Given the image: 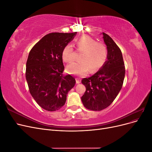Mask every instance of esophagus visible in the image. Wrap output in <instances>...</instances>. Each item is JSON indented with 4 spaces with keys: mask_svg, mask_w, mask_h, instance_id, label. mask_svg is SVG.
<instances>
[{
    "mask_svg": "<svg viewBox=\"0 0 152 152\" xmlns=\"http://www.w3.org/2000/svg\"><path fill=\"white\" fill-rule=\"evenodd\" d=\"M80 82H81L80 79H78V78H77V79H76V82H77V84L80 83Z\"/></svg>",
    "mask_w": 152,
    "mask_h": 152,
    "instance_id": "34e87169",
    "label": "esophagus"
}]
</instances>
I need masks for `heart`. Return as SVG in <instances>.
Wrapping results in <instances>:
<instances>
[{"mask_svg": "<svg viewBox=\"0 0 152 152\" xmlns=\"http://www.w3.org/2000/svg\"><path fill=\"white\" fill-rule=\"evenodd\" d=\"M77 50L82 53L79 62L72 63L67 68V72L70 74L84 75L90 70L94 73L102 68L107 61L108 50L105 45L91 38L89 36H83L76 42ZM63 60L71 63L74 59L73 49L71 44H67L62 51Z\"/></svg>", "mask_w": 152, "mask_h": 152, "instance_id": "b5f03b06", "label": "heart"}]
</instances>
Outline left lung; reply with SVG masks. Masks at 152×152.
<instances>
[{
  "mask_svg": "<svg viewBox=\"0 0 152 152\" xmlns=\"http://www.w3.org/2000/svg\"><path fill=\"white\" fill-rule=\"evenodd\" d=\"M103 35L107 46V60L95 74L82 80L86 87L81 97L82 103L93 111H101L112 103L122 89L126 72L120 48L108 35Z\"/></svg>",
  "mask_w": 152,
  "mask_h": 152,
  "instance_id": "1",
  "label": "left lung"
}]
</instances>
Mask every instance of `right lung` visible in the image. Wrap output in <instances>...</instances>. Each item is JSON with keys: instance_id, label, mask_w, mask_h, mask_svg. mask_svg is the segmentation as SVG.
Returning <instances> with one entry per match:
<instances>
[{"instance_id": "right-lung-1", "label": "right lung", "mask_w": 152, "mask_h": 152, "mask_svg": "<svg viewBox=\"0 0 152 152\" xmlns=\"http://www.w3.org/2000/svg\"><path fill=\"white\" fill-rule=\"evenodd\" d=\"M73 33H50L31 48L26 64V79L32 97L41 108L56 111L65 104L66 95L76 82L64 75L62 51L73 39Z\"/></svg>"}]
</instances>
